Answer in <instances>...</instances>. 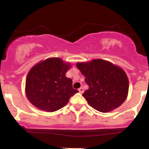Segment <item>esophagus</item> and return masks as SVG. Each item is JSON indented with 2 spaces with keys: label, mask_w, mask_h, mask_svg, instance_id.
I'll return each instance as SVG.
<instances>
[{
  "label": "esophagus",
  "mask_w": 149,
  "mask_h": 149,
  "mask_svg": "<svg viewBox=\"0 0 149 149\" xmlns=\"http://www.w3.org/2000/svg\"><path fill=\"white\" fill-rule=\"evenodd\" d=\"M78 90H79V92L80 94H83V92H84V89H83V88H80L79 89H78Z\"/></svg>",
  "instance_id": "1"
}]
</instances>
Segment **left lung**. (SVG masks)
<instances>
[{
  "label": "left lung",
  "mask_w": 149,
  "mask_h": 149,
  "mask_svg": "<svg viewBox=\"0 0 149 149\" xmlns=\"http://www.w3.org/2000/svg\"><path fill=\"white\" fill-rule=\"evenodd\" d=\"M76 66L89 86L83 96L92 108L103 113L111 111L126 100L129 82L122 69L103 59L78 63Z\"/></svg>",
  "instance_id": "left-lung-1"
}]
</instances>
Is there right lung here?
Listing matches in <instances>:
<instances>
[{"label": "right lung", "instance_id": "1", "mask_svg": "<svg viewBox=\"0 0 149 149\" xmlns=\"http://www.w3.org/2000/svg\"><path fill=\"white\" fill-rule=\"evenodd\" d=\"M70 68L60 58H49L34 66L26 80V95L40 110L53 112L65 107L70 97L78 92L72 80L65 76Z\"/></svg>", "mask_w": 149, "mask_h": 149}]
</instances>
